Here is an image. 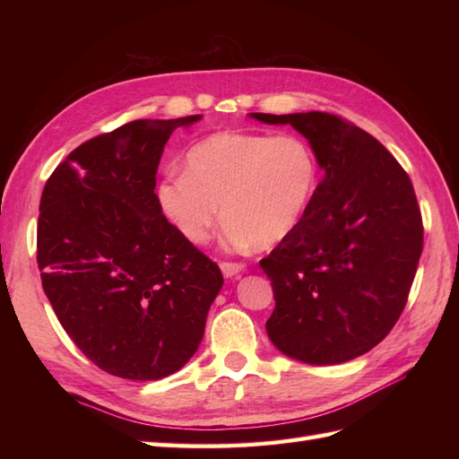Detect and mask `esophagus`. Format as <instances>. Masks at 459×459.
Masks as SVG:
<instances>
[{
  "mask_svg": "<svg viewBox=\"0 0 459 459\" xmlns=\"http://www.w3.org/2000/svg\"><path fill=\"white\" fill-rule=\"evenodd\" d=\"M242 270H245V264H240V262H221V272L224 278L238 276Z\"/></svg>",
  "mask_w": 459,
  "mask_h": 459,
  "instance_id": "obj_1",
  "label": "esophagus"
}]
</instances>
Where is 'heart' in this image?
Returning a JSON list of instances; mask_svg holds the SVG:
<instances>
[{
  "mask_svg": "<svg viewBox=\"0 0 459 459\" xmlns=\"http://www.w3.org/2000/svg\"><path fill=\"white\" fill-rule=\"evenodd\" d=\"M319 187V161L299 135L219 132L185 155V173L155 189L161 212L191 245H203L221 217L229 248L278 247L294 235Z\"/></svg>",
  "mask_w": 459,
  "mask_h": 459,
  "instance_id": "obj_1",
  "label": "heart"
}]
</instances>
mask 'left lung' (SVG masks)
<instances>
[{
	"label": "left lung",
	"mask_w": 459,
	"mask_h": 459,
	"mask_svg": "<svg viewBox=\"0 0 459 459\" xmlns=\"http://www.w3.org/2000/svg\"><path fill=\"white\" fill-rule=\"evenodd\" d=\"M248 116L291 126L324 171L299 229L260 260L276 299L268 337L307 365L365 355L401 317L422 255L412 183L383 143L333 114Z\"/></svg>",
	"instance_id": "1"
}]
</instances>
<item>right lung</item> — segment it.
Listing matches in <instances>:
<instances>
[{"instance_id":"right-lung-1","label":"right lung","mask_w":459,"mask_h":459,"mask_svg":"<svg viewBox=\"0 0 459 459\" xmlns=\"http://www.w3.org/2000/svg\"><path fill=\"white\" fill-rule=\"evenodd\" d=\"M201 118L134 120L96 135L43 189L45 296L74 345L114 377L178 373L199 349L222 288L219 266L175 230L153 193L169 135Z\"/></svg>"}]
</instances>
